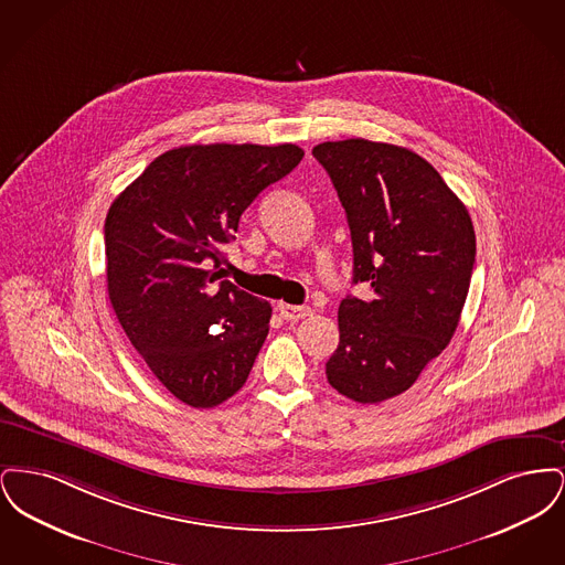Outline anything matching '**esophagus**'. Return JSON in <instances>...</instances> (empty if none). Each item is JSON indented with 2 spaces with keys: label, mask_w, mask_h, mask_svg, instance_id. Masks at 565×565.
Wrapping results in <instances>:
<instances>
[{
  "label": "esophagus",
  "mask_w": 565,
  "mask_h": 565,
  "mask_svg": "<svg viewBox=\"0 0 565 565\" xmlns=\"http://www.w3.org/2000/svg\"><path fill=\"white\" fill-rule=\"evenodd\" d=\"M279 313L286 322H298V320H305L307 316H311V309L309 307H296V305H286L281 302L279 305Z\"/></svg>",
  "instance_id": "obj_1"
}]
</instances>
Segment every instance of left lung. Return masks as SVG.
I'll use <instances>...</instances> for the list:
<instances>
[{"label":"left lung","instance_id":"8db88e82","mask_svg":"<svg viewBox=\"0 0 565 565\" xmlns=\"http://www.w3.org/2000/svg\"><path fill=\"white\" fill-rule=\"evenodd\" d=\"M313 157L345 207L353 284L373 298L339 307L328 383L350 401L406 392L456 332L477 256L466 205L419 154L362 137L323 141Z\"/></svg>","mask_w":565,"mask_h":565}]
</instances>
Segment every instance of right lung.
Listing matches in <instances>:
<instances>
[{
  "label": "right lung",
  "instance_id": "add662e5",
  "mask_svg": "<svg viewBox=\"0 0 565 565\" xmlns=\"http://www.w3.org/2000/svg\"><path fill=\"white\" fill-rule=\"evenodd\" d=\"M302 157L295 143L173 148L109 207V302L150 371L189 406L235 396L269 334V302L224 279L222 247Z\"/></svg>",
  "mask_w": 565,
  "mask_h": 565
}]
</instances>
